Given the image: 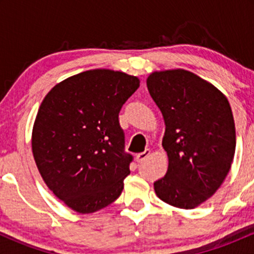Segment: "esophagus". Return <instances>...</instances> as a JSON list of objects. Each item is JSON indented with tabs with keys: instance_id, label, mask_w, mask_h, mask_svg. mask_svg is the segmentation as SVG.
I'll use <instances>...</instances> for the list:
<instances>
[{
	"instance_id": "esophagus-1",
	"label": "esophagus",
	"mask_w": 254,
	"mask_h": 254,
	"mask_svg": "<svg viewBox=\"0 0 254 254\" xmlns=\"http://www.w3.org/2000/svg\"><path fill=\"white\" fill-rule=\"evenodd\" d=\"M150 155V150L149 149H145L144 151H142V153H138L136 155V161L137 162H142V161H144L145 159H147L148 156Z\"/></svg>"
}]
</instances>
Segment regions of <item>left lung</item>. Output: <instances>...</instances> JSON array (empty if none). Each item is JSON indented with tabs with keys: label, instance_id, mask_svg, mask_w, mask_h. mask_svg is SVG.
I'll return each mask as SVG.
<instances>
[{
	"label": "left lung",
	"instance_id": "left-lung-1",
	"mask_svg": "<svg viewBox=\"0 0 254 254\" xmlns=\"http://www.w3.org/2000/svg\"><path fill=\"white\" fill-rule=\"evenodd\" d=\"M166 125L168 170L154 183L157 197L180 209L210 198L226 179L235 153V124L222 93L193 72L176 69L147 78Z\"/></svg>",
	"mask_w": 254,
	"mask_h": 254
}]
</instances>
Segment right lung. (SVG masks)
<instances>
[{
  "label": "right lung",
  "mask_w": 254,
  "mask_h": 254,
  "mask_svg": "<svg viewBox=\"0 0 254 254\" xmlns=\"http://www.w3.org/2000/svg\"><path fill=\"white\" fill-rule=\"evenodd\" d=\"M138 87L136 76L95 69L62 81L44 98L33 156L48 188L72 210L90 214L121 196L133 157L118 117Z\"/></svg>",
  "instance_id": "add662e5"
}]
</instances>
